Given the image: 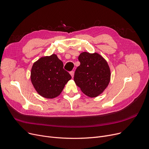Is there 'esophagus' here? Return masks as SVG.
Instances as JSON below:
<instances>
[{
	"instance_id": "obj_1",
	"label": "esophagus",
	"mask_w": 149,
	"mask_h": 149,
	"mask_svg": "<svg viewBox=\"0 0 149 149\" xmlns=\"http://www.w3.org/2000/svg\"><path fill=\"white\" fill-rule=\"evenodd\" d=\"M74 71H71L70 72V74H71V76H72V77H73V76H74Z\"/></svg>"
}]
</instances>
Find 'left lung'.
I'll return each mask as SVG.
<instances>
[{
  "label": "left lung",
  "instance_id": "8db88e82",
  "mask_svg": "<svg viewBox=\"0 0 149 149\" xmlns=\"http://www.w3.org/2000/svg\"><path fill=\"white\" fill-rule=\"evenodd\" d=\"M78 59L81 64L74 72L76 84L88 97H97L110 81L111 72L107 62L97 53L85 52L80 54Z\"/></svg>",
  "mask_w": 149,
  "mask_h": 149
}]
</instances>
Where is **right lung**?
Segmentation results:
<instances>
[{"mask_svg": "<svg viewBox=\"0 0 149 149\" xmlns=\"http://www.w3.org/2000/svg\"><path fill=\"white\" fill-rule=\"evenodd\" d=\"M56 55L42 57L33 64L31 79L35 89L42 97L53 99L59 95L72 79Z\"/></svg>", "mask_w": 149, "mask_h": 149, "instance_id": "obj_1", "label": "right lung"}]
</instances>
